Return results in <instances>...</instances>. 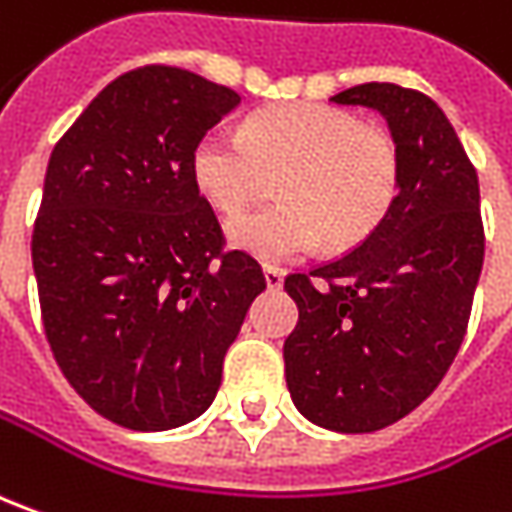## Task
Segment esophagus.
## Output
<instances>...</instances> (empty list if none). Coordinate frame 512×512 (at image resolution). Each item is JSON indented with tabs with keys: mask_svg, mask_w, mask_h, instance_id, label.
Returning a JSON list of instances; mask_svg holds the SVG:
<instances>
[{
	"mask_svg": "<svg viewBox=\"0 0 512 512\" xmlns=\"http://www.w3.org/2000/svg\"><path fill=\"white\" fill-rule=\"evenodd\" d=\"M263 277H266L269 289H280L283 286V269H277V266H263Z\"/></svg>",
	"mask_w": 512,
	"mask_h": 512,
	"instance_id": "1",
	"label": "esophagus"
}]
</instances>
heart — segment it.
I'll return each instance as SVG.
<instances>
[{"mask_svg":"<svg viewBox=\"0 0 512 512\" xmlns=\"http://www.w3.org/2000/svg\"><path fill=\"white\" fill-rule=\"evenodd\" d=\"M277 175L283 201L229 223L232 246L263 263L306 255L323 238L351 249L374 235L397 203L402 158L385 127L326 104L263 110L240 138L212 130L192 150V181L229 218Z\"/></svg>","mask_w":512,"mask_h":512,"instance_id":"obj_1","label":"heart"}]
</instances>
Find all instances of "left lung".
Here are the masks:
<instances>
[{"instance_id":"obj_1","label":"left lung","mask_w":512,"mask_h":512,"mask_svg":"<svg viewBox=\"0 0 512 512\" xmlns=\"http://www.w3.org/2000/svg\"><path fill=\"white\" fill-rule=\"evenodd\" d=\"M331 101L388 121L402 178L374 235L286 277L300 311L283 343L286 385L314 425L371 433L431 397L465 340L485 260L479 178L448 115L425 93L371 81Z\"/></svg>"}]
</instances>
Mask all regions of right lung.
<instances>
[{"label": "right lung", "instance_id": "1", "mask_svg": "<svg viewBox=\"0 0 512 512\" xmlns=\"http://www.w3.org/2000/svg\"><path fill=\"white\" fill-rule=\"evenodd\" d=\"M235 90L150 64L110 81L53 147L33 226L47 343L96 414L169 431L212 405L266 277L223 252L192 150Z\"/></svg>", "mask_w": 512, "mask_h": 512}]
</instances>
